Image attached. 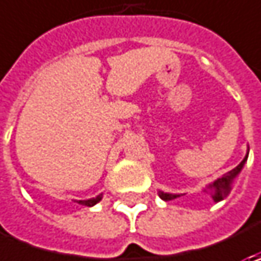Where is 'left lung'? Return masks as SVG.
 <instances>
[{
    "label": "left lung",
    "instance_id": "8db88e82",
    "mask_svg": "<svg viewBox=\"0 0 261 261\" xmlns=\"http://www.w3.org/2000/svg\"><path fill=\"white\" fill-rule=\"evenodd\" d=\"M248 151L250 149H247V155L244 156V160L238 164V166L234 168V170H231V171H228L226 174H224L222 177H219V178H216L214 183H211V185H207L203 189V192L205 193H209V195L212 196V199H214V202H221V200H224L226 196L229 195V192H231V189H232V183H234V180L237 178V175L241 173V170L244 168V164H246L247 158H248ZM158 195L160 197L163 199V200H174L177 197H181V193H164V192H158Z\"/></svg>",
    "mask_w": 261,
    "mask_h": 261
}]
</instances>
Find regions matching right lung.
<instances>
[{
	"instance_id": "add662e5",
	"label": "right lung",
	"mask_w": 261,
	"mask_h": 261,
	"mask_svg": "<svg viewBox=\"0 0 261 261\" xmlns=\"http://www.w3.org/2000/svg\"><path fill=\"white\" fill-rule=\"evenodd\" d=\"M101 197H103V193H101V195L95 196V197H91V199H87V200H76V202L84 206H94L95 203H98V202L101 200Z\"/></svg>"
}]
</instances>
